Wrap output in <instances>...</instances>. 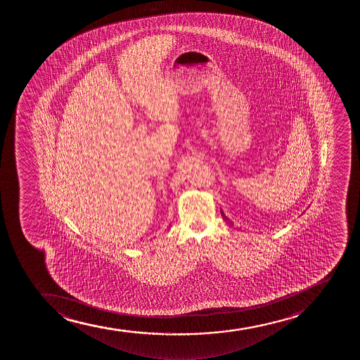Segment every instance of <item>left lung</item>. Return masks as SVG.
I'll return each instance as SVG.
<instances>
[{"label": "left lung", "mask_w": 360, "mask_h": 360, "mask_svg": "<svg viewBox=\"0 0 360 360\" xmlns=\"http://www.w3.org/2000/svg\"><path fill=\"white\" fill-rule=\"evenodd\" d=\"M223 219H226V221H228V219H226V216H224V214L222 212Z\"/></svg>", "instance_id": "left-lung-1"}]
</instances>
